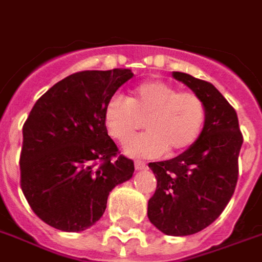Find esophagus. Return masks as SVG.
Returning <instances> with one entry per match:
<instances>
[{
  "instance_id": "obj_1",
  "label": "esophagus",
  "mask_w": 262,
  "mask_h": 262,
  "mask_svg": "<svg viewBox=\"0 0 262 262\" xmlns=\"http://www.w3.org/2000/svg\"><path fill=\"white\" fill-rule=\"evenodd\" d=\"M134 165H135V169H145V168H147V162H144V161H135Z\"/></svg>"
}]
</instances>
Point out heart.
<instances>
[{"mask_svg": "<svg viewBox=\"0 0 262 262\" xmlns=\"http://www.w3.org/2000/svg\"><path fill=\"white\" fill-rule=\"evenodd\" d=\"M207 118L204 100L194 91H180L162 79L144 81L129 97L115 94L104 108V124L111 138L127 142L144 125L148 133L125 145L133 157H161L194 145Z\"/></svg>", "mask_w": 262, "mask_h": 262, "instance_id": "heart-1", "label": "heart"}]
</instances>
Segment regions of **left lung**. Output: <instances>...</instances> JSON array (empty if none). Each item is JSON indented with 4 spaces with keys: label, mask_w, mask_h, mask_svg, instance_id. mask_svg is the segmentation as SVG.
Masks as SVG:
<instances>
[{
    "label": "left lung",
    "mask_w": 262,
    "mask_h": 262,
    "mask_svg": "<svg viewBox=\"0 0 262 262\" xmlns=\"http://www.w3.org/2000/svg\"><path fill=\"white\" fill-rule=\"evenodd\" d=\"M205 102L207 118L194 145L172 160L149 162L157 189L149 221L167 235H191L217 220L235 191L243 134L235 110L208 81L174 73Z\"/></svg>",
    "instance_id": "left-lung-1"
}]
</instances>
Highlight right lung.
Wrapping results in <instances>:
<instances>
[{"label":"right lung","mask_w":262,"mask_h":262,"mask_svg":"<svg viewBox=\"0 0 262 262\" xmlns=\"http://www.w3.org/2000/svg\"><path fill=\"white\" fill-rule=\"evenodd\" d=\"M134 74L79 71L39 97L23 127L21 189L45 224L67 232L95 224L111 189L134 174L104 124L108 100Z\"/></svg>","instance_id":"obj_1"}]
</instances>
